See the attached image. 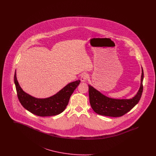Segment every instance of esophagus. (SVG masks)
Segmentation results:
<instances>
[{"label": "esophagus", "mask_w": 156, "mask_h": 156, "mask_svg": "<svg viewBox=\"0 0 156 156\" xmlns=\"http://www.w3.org/2000/svg\"><path fill=\"white\" fill-rule=\"evenodd\" d=\"M88 75L87 73H83L81 76V81L82 82H86L88 80Z\"/></svg>", "instance_id": "1"}]
</instances>
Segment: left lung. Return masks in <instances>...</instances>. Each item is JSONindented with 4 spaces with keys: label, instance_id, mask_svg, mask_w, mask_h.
Returning a JSON list of instances; mask_svg holds the SVG:
<instances>
[{
    "label": "left lung",
    "instance_id": "left-lung-1",
    "mask_svg": "<svg viewBox=\"0 0 156 156\" xmlns=\"http://www.w3.org/2000/svg\"><path fill=\"white\" fill-rule=\"evenodd\" d=\"M143 78L144 73L142 68L140 88L136 95L131 99L111 98L88 85L89 102L92 109L98 114L103 116L120 117L124 115L139 102L143 92Z\"/></svg>",
    "mask_w": 156,
    "mask_h": 156
}]
</instances>
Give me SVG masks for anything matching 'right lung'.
I'll return each mask as SVG.
<instances>
[{"label": "right lung", "mask_w": 156, "mask_h": 156, "mask_svg": "<svg viewBox=\"0 0 156 156\" xmlns=\"http://www.w3.org/2000/svg\"><path fill=\"white\" fill-rule=\"evenodd\" d=\"M14 82L17 97L23 106L33 114L42 117L57 115L64 111L71 95L81 82L80 80L70 82L53 96L41 99L31 96L22 89L16 71Z\"/></svg>", "instance_id": "obj_1"}]
</instances>
